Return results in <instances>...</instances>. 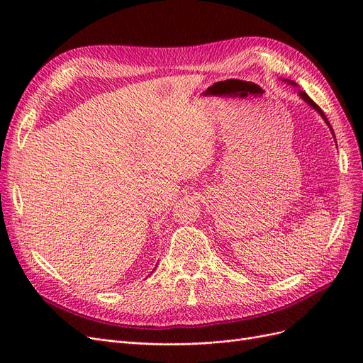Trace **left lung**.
<instances>
[{"label":"left lung","mask_w":363,"mask_h":363,"mask_svg":"<svg viewBox=\"0 0 363 363\" xmlns=\"http://www.w3.org/2000/svg\"><path fill=\"white\" fill-rule=\"evenodd\" d=\"M284 82H288V83H292V82H289V80H284ZM292 84H295V83H292ZM298 94H300V96H301V98H303V100H304V101H306V103H307V104H309V106H311V107H313V108H315V111H316V112H318V113H320V115H321V116H323V119H324V121H325V123H327V124H328V119H327V118H325V115H324V112H323V111H321V107H320V106H318V104H316V103H313V101H312V98H311V96H309V95H307V94H306V92H303V91H300V92H298ZM328 127H330V128H332V125H330V124H328ZM332 133H333V130H332ZM333 136H335V133H333Z\"/></svg>","instance_id":"1"}]
</instances>
